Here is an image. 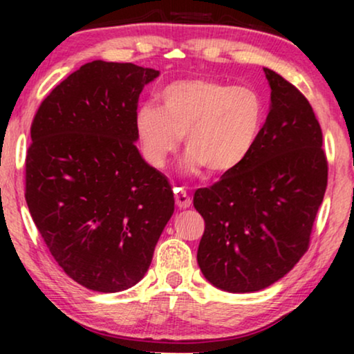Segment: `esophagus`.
I'll use <instances>...</instances> for the list:
<instances>
[{
	"label": "esophagus",
	"instance_id": "esophagus-1",
	"mask_svg": "<svg viewBox=\"0 0 354 354\" xmlns=\"http://www.w3.org/2000/svg\"><path fill=\"white\" fill-rule=\"evenodd\" d=\"M174 193H176V205L178 207H187L190 206V196H188V193L185 192V188H176L174 190Z\"/></svg>",
	"mask_w": 354,
	"mask_h": 354
}]
</instances>
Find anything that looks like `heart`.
<instances>
[{
    "mask_svg": "<svg viewBox=\"0 0 354 354\" xmlns=\"http://www.w3.org/2000/svg\"><path fill=\"white\" fill-rule=\"evenodd\" d=\"M217 125L212 122V120H207V122H205L201 125V127H198V130H196V135L198 137H211L212 133L214 132H217ZM200 154H203V149H200Z\"/></svg>",
    "mask_w": 354,
    "mask_h": 354,
    "instance_id": "1",
    "label": "heart"
}]
</instances>
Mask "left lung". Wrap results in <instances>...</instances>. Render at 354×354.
Masks as SVG:
<instances>
[{
    "label": "left lung",
    "instance_id": "1",
    "mask_svg": "<svg viewBox=\"0 0 354 354\" xmlns=\"http://www.w3.org/2000/svg\"><path fill=\"white\" fill-rule=\"evenodd\" d=\"M158 75L132 62L91 61L33 118L28 211L57 264L95 292H122L145 277L174 212L167 178L133 145L138 96Z\"/></svg>",
    "mask_w": 354,
    "mask_h": 354
}]
</instances>
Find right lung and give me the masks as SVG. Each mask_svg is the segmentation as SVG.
I'll return each instance as SVG.
<instances>
[{
	"instance_id": "obj_1",
	"label": "right lung",
	"mask_w": 354,
	"mask_h": 354,
	"mask_svg": "<svg viewBox=\"0 0 354 354\" xmlns=\"http://www.w3.org/2000/svg\"><path fill=\"white\" fill-rule=\"evenodd\" d=\"M270 86L266 122L245 156L193 206L205 219L198 266L217 288L263 290L306 253L327 188L322 130L297 86L264 69Z\"/></svg>"
}]
</instances>
